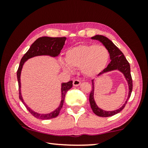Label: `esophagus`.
<instances>
[{
	"label": "esophagus",
	"mask_w": 148,
	"mask_h": 148,
	"mask_svg": "<svg viewBox=\"0 0 148 148\" xmlns=\"http://www.w3.org/2000/svg\"><path fill=\"white\" fill-rule=\"evenodd\" d=\"M73 84L74 86H79L81 84V82L79 79H74Z\"/></svg>",
	"instance_id": "obj_1"
}]
</instances>
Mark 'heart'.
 Wrapping results in <instances>:
<instances>
[{
	"label": "heart",
	"instance_id": "b5f03b06",
	"mask_svg": "<svg viewBox=\"0 0 148 148\" xmlns=\"http://www.w3.org/2000/svg\"><path fill=\"white\" fill-rule=\"evenodd\" d=\"M109 52L104 46L82 44L70 48L66 52V64L62 62L64 71L72 72L73 69H82L85 75L93 77L102 71L108 64Z\"/></svg>",
	"mask_w": 148,
	"mask_h": 148
}]
</instances>
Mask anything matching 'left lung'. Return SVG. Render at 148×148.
Masks as SVG:
<instances>
[{
  "instance_id": "left-lung-1",
  "label": "left lung",
  "mask_w": 148,
  "mask_h": 148,
  "mask_svg": "<svg viewBox=\"0 0 148 148\" xmlns=\"http://www.w3.org/2000/svg\"><path fill=\"white\" fill-rule=\"evenodd\" d=\"M92 39L93 40H99L100 42L104 44V46L108 49L109 54H110V58L111 59V61L110 63L108 64V65L107 66L106 68H105L102 72L99 74L100 75V74L104 73L111 71L113 70H119L121 72H122L126 78L129 85V96L127 98L126 102L123 105V106L120 108L118 110H113V111H105L103 110L100 108H98L97 106V105L95 102L94 99V80L92 81V90L91 91L90 94V106L92 108L93 112H94L96 115H98L99 116L101 117H108L111 116L113 115L117 114V113L120 112L121 110H123V108H125V105L127 104V102L128 100L130 98L131 92H132L133 90V81L132 77H131V69H130V64H129V62L127 61V60L125 58L124 54L116 46L113 44V42L105 37L104 36L102 35H96L92 37Z\"/></svg>"
}]
</instances>
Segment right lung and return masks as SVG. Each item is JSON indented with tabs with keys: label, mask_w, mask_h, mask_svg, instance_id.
Segmentation results:
<instances>
[{
	"label": "right lung",
	"mask_w": 148,
	"mask_h": 148,
	"mask_svg": "<svg viewBox=\"0 0 148 148\" xmlns=\"http://www.w3.org/2000/svg\"><path fill=\"white\" fill-rule=\"evenodd\" d=\"M66 38L65 37H61V38H50V37H41L38 38L32 46H30L29 49L27 50V52L24 54V56L22 57L21 62H20L19 68H18L17 72V81L18 84H19V99L23 102V104L25 105V106L27 108L28 111L33 115L36 118L42 119V120H48V119L55 118L59 114L60 111L61 110L62 105H63L64 101V97H65L66 93L69 90L73 87V82L72 81H69V82L63 83L62 84L61 86V92H62V98L61 102H60V104L58 106L57 109H56L54 112L49 114H38V113L34 112L32 110H31L27 105L25 104L23 102V98H22L21 94V82H20V76H21V72L23 65L26 60L29 59L30 58L34 57V56H40V55H49L51 56H58L60 54V50L63 48V46L64 45V42H65Z\"/></svg>",
	"instance_id": "1"
}]
</instances>
